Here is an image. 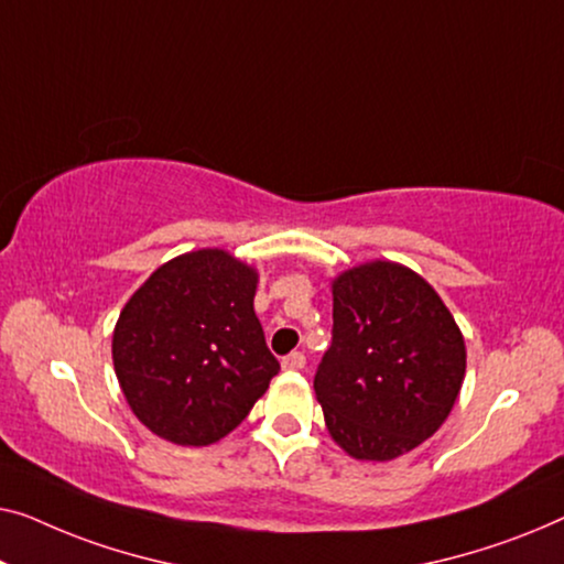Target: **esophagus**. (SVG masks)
Wrapping results in <instances>:
<instances>
[{
  "instance_id": "obj_1",
  "label": "esophagus",
  "mask_w": 564,
  "mask_h": 564,
  "mask_svg": "<svg viewBox=\"0 0 564 564\" xmlns=\"http://www.w3.org/2000/svg\"><path fill=\"white\" fill-rule=\"evenodd\" d=\"M281 365H283V370H301L306 365V358H304V352H291V355H285Z\"/></svg>"
}]
</instances>
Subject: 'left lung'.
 <instances>
[{
    "instance_id": "8db88e82",
    "label": "left lung",
    "mask_w": 564,
    "mask_h": 564,
    "mask_svg": "<svg viewBox=\"0 0 564 564\" xmlns=\"http://www.w3.org/2000/svg\"><path fill=\"white\" fill-rule=\"evenodd\" d=\"M332 345L314 391L339 447L393 459L440 430L465 378V343L437 291L409 268L368 263L332 285Z\"/></svg>"
}]
</instances>
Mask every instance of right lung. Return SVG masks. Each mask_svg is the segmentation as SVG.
<instances>
[{"instance_id": "obj_1", "label": "right lung", "mask_w": 564, "mask_h": 564, "mask_svg": "<svg viewBox=\"0 0 564 564\" xmlns=\"http://www.w3.org/2000/svg\"><path fill=\"white\" fill-rule=\"evenodd\" d=\"M256 283L229 252L196 250L127 301L112 337L117 380L158 437L192 447L221 440L279 376L252 308Z\"/></svg>"}]
</instances>
